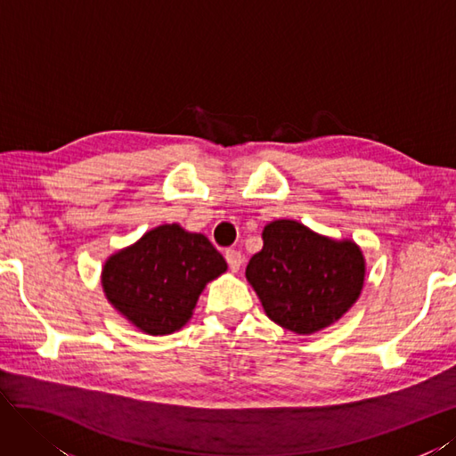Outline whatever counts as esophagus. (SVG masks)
<instances>
[{"mask_svg":"<svg viewBox=\"0 0 456 456\" xmlns=\"http://www.w3.org/2000/svg\"><path fill=\"white\" fill-rule=\"evenodd\" d=\"M225 259L231 271H239L242 265V254L239 250H225Z\"/></svg>","mask_w":456,"mask_h":456,"instance_id":"1","label":"esophagus"}]
</instances>
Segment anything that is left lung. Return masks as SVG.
<instances>
[{
	"label": "left lung",
	"instance_id": "obj_1",
	"mask_svg": "<svg viewBox=\"0 0 456 456\" xmlns=\"http://www.w3.org/2000/svg\"><path fill=\"white\" fill-rule=\"evenodd\" d=\"M264 248L246 265V279L271 321L296 334L334 324L357 302L365 257L354 240L317 235L294 219L264 227Z\"/></svg>",
	"mask_w": 456,
	"mask_h": 456
}]
</instances>
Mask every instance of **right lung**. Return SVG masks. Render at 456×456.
Instances as JSON below:
<instances>
[{"mask_svg": "<svg viewBox=\"0 0 456 456\" xmlns=\"http://www.w3.org/2000/svg\"><path fill=\"white\" fill-rule=\"evenodd\" d=\"M225 271L224 256L204 235L166 224L112 254L101 284L112 307L134 327L166 336L185 327L204 286Z\"/></svg>", "mask_w": 456, "mask_h": 456, "instance_id": "right-lung-1", "label": "right lung"}]
</instances>
